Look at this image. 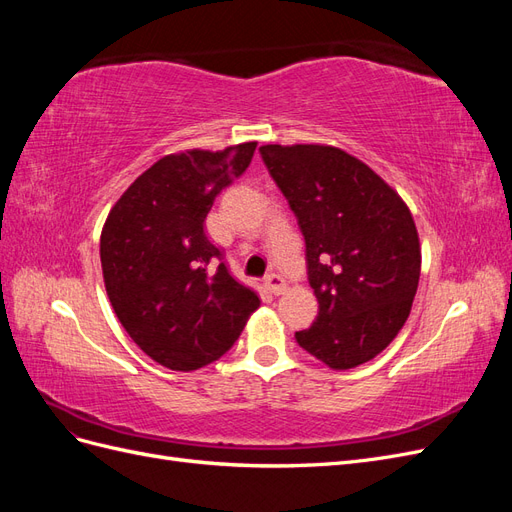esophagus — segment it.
Segmentation results:
<instances>
[{
	"label": "esophagus",
	"mask_w": 512,
	"mask_h": 512,
	"mask_svg": "<svg viewBox=\"0 0 512 512\" xmlns=\"http://www.w3.org/2000/svg\"><path fill=\"white\" fill-rule=\"evenodd\" d=\"M265 286L271 294H282L286 290V280L280 273H269L265 277Z\"/></svg>",
	"instance_id": "esophagus-1"
}]
</instances>
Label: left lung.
<instances>
[{"instance_id":"left-lung-1","label":"left lung","mask_w":512,"mask_h":512,"mask_svg":"<svg viewBox=\"0 0 512 512\" xmlns=\"http://www.w3.org/2000/svg\"><path fill=\"white\" fill-rule=\"evenodd\" d=\"M305 239L318 299L297 344L333 369L374 359L408 320L421 247L404 200L374 170L324 145L260 147Z\"/></svg>"}]
</instances>
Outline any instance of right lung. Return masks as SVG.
<instances>
[{
	"instance_id": "1",
	"label": "right lung",
	"mask_w": 512,
	"mask_h": 512,
	"mask_svg": "<svg viewBox=\"0 0 512 512\" xmlns=\"http://www.w3.org/2000/svg\"><path fill=\"white\" fill-rule=\"evenodd\" d=\"M256 143L158 160L123 192L100 239L106 294L153 361L200 369L224 356L258 309L205 235L215 198L245 173Z\"/></svg>"
}]
</instances>
